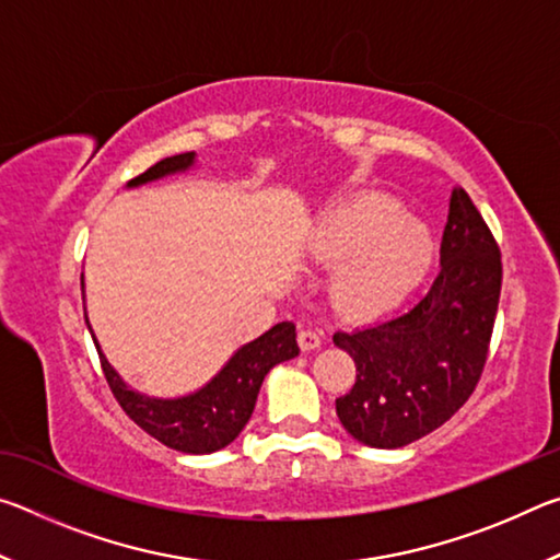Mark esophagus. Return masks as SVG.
<instances>
[{
	"instance_id": "34e87169",
	"label": "esophagus",
	"mask_w": 560,
	"mask_h": 560,
	"mask_svg": "<svg viewBox=\"0 0 560 560\" xmlns=\"http://www.w3.org/2000/svg\"><path fill=\"white\" fill-rule=\"evenodd\" d=\"M320 343H324V340H320V336L316 334V330H311V328H301L299 330V346H301V350H316V348H320Z\"/></svg>"
}]
</instances>
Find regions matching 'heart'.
I'll list each match as a JSON object with an SVG mask.
<instances>
[{
  "label": "heart",
  "mask_w": 560,
  "mask_h": 560,
  "mask_svg": "<svg viewBox=\"0 0 560 560\" xmlns=\"http://www.w3.org/2000/svg\"><path fill=\"white\" fill-rule=\"evenodd\" d=\"M308 257L338 267L330 299L340 314L368 320L390 314L428 279L434 236L400 202L363 195L320 217L308 236Z\"/></svg>",
  "instance_id": "obj_1"
}]
</instances>
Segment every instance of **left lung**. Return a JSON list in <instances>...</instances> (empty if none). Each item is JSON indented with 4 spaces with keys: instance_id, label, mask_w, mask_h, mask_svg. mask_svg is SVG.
I'll use <instances>...</instances> for the list:
<instances>
[{
    "instance_id": "obj_1",
    "label": "left lung",
    "mask_w": 560,
    "mask_h": 560,
    "mask_svg": "<svg viewBox=\"0 0 560 560\" xmlns=\"http://www.w3.org/2000/svg\"><path fill=\"white\" fill-rule=\"evenodd\" d=\"M440 273L407 314L338 330L355 363V385L336 415L358 442L397 450L442 428L477 387L501 293L494 234L462 187L452 189Z\"/></svg>"
}]
</instances>
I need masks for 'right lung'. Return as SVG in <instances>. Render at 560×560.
Returning a JSON list of instances; mask_svg holds the SVG:
<instances>
[{
  "mask_svg": "<svg viewBox=\"0 0 560 560\" xmlns=\"http://www.w3.org/2000/svg\"><path fill=\"white\" fill-rule=\"evenodd\" d=\"M192 165L195 153L165 158L148 167L143 175L132 177L128 187L153 183V179L173 173H185ZM93 343L98 350L103 375H106L110 393L122 407V412L150 438L185 454H210L240 438L254 412V405H257L264 377L273 365L299 355L296 326L291 320H281L257 340L236 350L230 363L197 393L185 397H148L130 390L120 381V375L113 371L106 355L101 353L96 336H93Z\"/></svg>",
  "mask_w": 560,
  "mask_h": 560,
  "instance_id": "obj_1",
  "label": "right lung"
}]
</instances>
